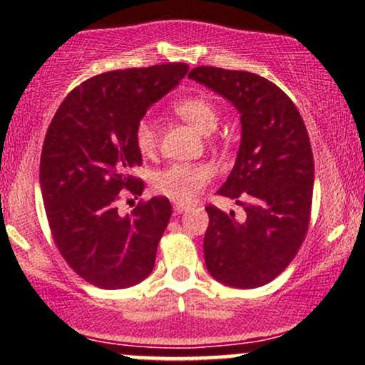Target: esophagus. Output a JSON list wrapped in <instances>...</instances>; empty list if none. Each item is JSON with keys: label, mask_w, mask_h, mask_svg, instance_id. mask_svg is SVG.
I'll list each match as a JSON object with an SVG mask.
<instances>
[{"label": "esophagus", "mask_w": 365, "mask_h": 365, "mask_svg": "<svg viewBox=\"0 0 365 365\" xmlns=\"http://www.w3.org/2000/svg\"><path fill=\"white\" fill-rule=\"evenodd\" d=\"M188 207H190V206H188V204H183V202H175V204H173L175 212H178V215H182V212L187 211Z\"/></svg>", "instance_id": "esophagus-1"}]
</instances>
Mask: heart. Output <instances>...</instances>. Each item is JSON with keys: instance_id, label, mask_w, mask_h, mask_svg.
<instances>
[{"instance_id": "heart-1", "label": "heart", "mask_w": 365, "mask_h": 365, "mask_svg": "<svg viewBox=\"0 0 365 365\" xmlns=\"http://www.w3.org/2000/svg\"><path fill=\"white\" fill-rule=\"evenodd\" d=\"M175 113L202 133H211L217 127L216 106L206 98H185L175 103ZM135 145L144 156H150L158 148V132L154 123L142 118L135 127ZM215 177V168L207 163H173L159 170L153 177V188L158 194L177 202H190Z\"/></svg>"}]
</instances>
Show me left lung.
Masks as SVG:
<instances>
[{
  "label": "left lung",
  "instance_id": "1",
  "mask_svg": "<svg viewBox=\"0 0 365 365\" xmlns=\"http://www.w3.org/2000/svg\"><path fill=\"white\" fill-rule=\"evenodd\" d=\"M188 77L228 99L242 121L235 166L217 195L235 200L245 216L206 207L207 271L228 287H262L293 261L309 230L314 158L307 128L292 99L261 75L197 66Z\"/></svg>",
  "mask_w": 365,
  "mask_h": 365
}]
</instances>
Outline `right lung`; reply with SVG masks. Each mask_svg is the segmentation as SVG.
Wrapping results in <instances>:
<instances>
[{
	"label": "right lung",
	"mask_w": 365,
	"mask_h": 365,
	"mask_svg": "<svg viewBox=\"0 0 365 365\" xmlns=\"http://www.w3.org/2000/svg\"><path fill=\"white\" fill-rule=\"evenodd\" d=\"M187 72V63H168L96 75L66 96L46 132L39 180L49 228L63 259L94 287H133L153 271L170 200H140L127 216L116 202L120 190H144L132 175L142 165L137 123Z\"/></svg>",
	"instance_id": "right-lung-1"
}]
</instances>
